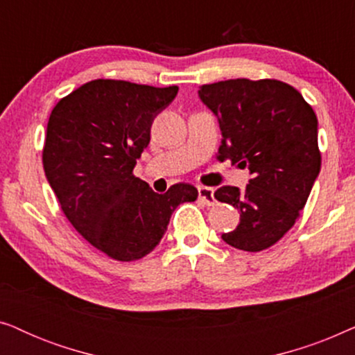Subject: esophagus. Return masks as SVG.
Here are the masks:
<instances>
[{"mask_svg": "<svg viewBox=\"0 0 355 355\" xmlns=\"http://www.w3.org/2000/svg\"><path fill=\"white\" fill-rule=\"evenodd\" d=\"M198 198H200V200L208 207L215 205L216 203L215 192H213L211 187H198Z\"/></svg>", "mask_w": 355, "mask_h": 355, "instance_id": "obj_1", "label": "esophagus"}]
</instances>
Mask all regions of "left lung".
Instances as JSON below:
<instances>
[{
    "instance_id": "obj_1",
    "label": "left lung",
    "mask_w": 355,
    "mask_h": 355,
    "mask_svg": "<svg viewBox=\"0 0 355 355\" xmlns=\"http://www.w3.org/2000/svg\"><path fill=\"white\" fill-rule=\"evenodd\" d=\"M198 96L220 123L218 159L252 174L244 191L215 192L241 213L221 239L239 250L268 249L294 226L318 178L317 116L294 87L275 79L221 80L202 85Z\"/></svg>"
}]
</instances>
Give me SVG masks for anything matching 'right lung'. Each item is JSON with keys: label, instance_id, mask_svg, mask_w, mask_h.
Segmentation results:
<instances>
[{"label": "right lung", "instance_id": "right-lung-1", "mask_svg": "<svg viewBox=\"0 0 355 355\" xmlns=\"http://www.w3.org/2000/svg\"><path fill=\"white\" fill-rule=\"evenodd\" d=\"M178 87L96 79L58 101L48 119L43 169L61 210L82 237L111 259L139 260L159 244L191 184L157 193L132 171L158 113Z\"/></svg>", "mask_w": 355, "mask_h": 355}]
</instances>
